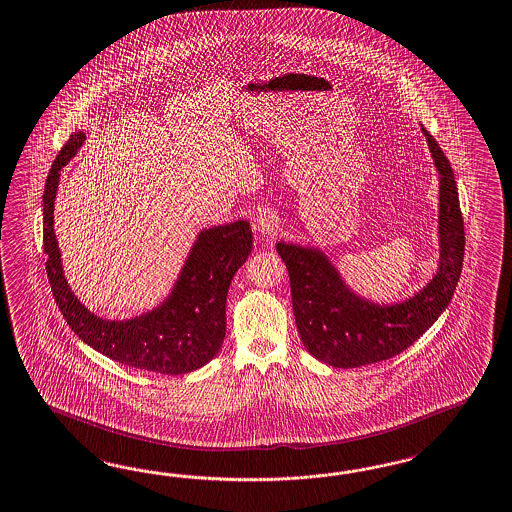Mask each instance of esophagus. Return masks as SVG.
Instances as JSON below:
<instances>
[{
  "label": "esophagus",
  "instance_id": "esophagus-1",
  "mask_svg": "<svg viewBox=\"0 0 512 512\" xmlns=\"http://www.w3.org/2000/svg\"><path fill=\"white\" fill-rule=\"evenodd\" d=\"M254 230L262 237L275 236L276 232L280 230V219L275 211L263 210L254 217L252 221Z\"/></svg>",
  "mask_w": 512,
  "mask_h": 512
}]
</instances>
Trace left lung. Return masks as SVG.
Instances as JSON below:
<instances>
[{
	"mask_svg": "<svg viewBox=\"0 0 512 512\" xmlns=\"http://www.w3.org/2000/svg\"><path fill=\"white\" fill-rule=\"evenodd\" d=\"M421 133L438 174V265L423 288L401 301H375L358 293L319 245L276 243L288 267L302 345L327 366H367L403 353L453 299L464 258L459 191L442 148L423 126Z\"/></svg>",
	"mask_w": 512,
	"mask_h": 512,
	"instance_id": "left-lung-1",
	"label": "left lung"
}]
</instances>
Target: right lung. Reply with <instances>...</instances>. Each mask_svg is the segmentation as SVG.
Segmentation results:
<instances>
[{
    "label": "right lung",
    "mask_w": 512,
    "mask_h": 512,
    "mask_svg": "<svg viewBox=\"0 0 512 512\" xmlns=\"http://www.w3.org/2000/svg\"><path fill=\"white\" fill-rule=\"evenodd\" d=\"M87 135H70L53 161L44 185V252L53 299L68 327L94 351L124 366L163 375H184L215 358L226 334V295L237 269L252 249L247 221L202 228L163 301L128 319L91 312L70 288L53 230V208L61 169L78 154Z\"/></svg>",
    "instance_id": "right-lung-1"
}]
</instances>
